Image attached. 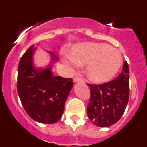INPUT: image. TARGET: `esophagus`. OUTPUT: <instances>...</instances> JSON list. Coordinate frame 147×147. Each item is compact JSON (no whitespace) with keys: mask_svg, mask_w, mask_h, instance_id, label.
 <instances>
[{"mask_svg":"<svg viewBox=\"0 0 147 147\" xmlns=\"http://www.w3.org/2000/svg\"><path fill=\"white\" fill-rule=\"evenodd\" d=\"M74 82L75 83L83 82V80H82V78H80V77H75L74 79Z\"/></svg>","mask_w":147,"mask_h":147,"instance_id":"obj_1","label":"esophagus"}]
</instances>
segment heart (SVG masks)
<instances>
[{
  "label": "heart",
  "mask_w": 147,
  "mask_h": 147,
  "mask_svg": "<svg viewBox=\"0 0 147 147\" xmlns=\"http://www.w3.org/2000/svg\"><path fill=\"white\" fill-rule=\"evenodd\" d=\"M70 66L86 64L85 74L90 81L104 83L114 77L120 69L122 56L119 50L107 44L83 42L71 48L63 59Z\"/></svg>",
  "instance_id": "b5f03b06"
}]
</instances>
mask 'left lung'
<instances>
[{
    "label": "left lung",
    "instance_id": "8db88e82",
    "mask_svg": "<svg viewBox=\"0 0 147 147\" xmlns=\"http://www.w3.org/2000/svg\"><path fill=\"white\" fill-rule=\"evenodd\" d=\"M129 66L125 61L115 80L99 85L88 84L90 99L87 110L93 124L108 127L121 119L129 101Z\"/></svg>",
    "mask_w": 147,
    "mask_h": 147
}]
</instances>
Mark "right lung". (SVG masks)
Instances as JSON below:
<instances>
[{
  "label": "right lung",
  "mask_w": 147,
  "mask_h": 147,
  "mask_svg": "<svg viewBox=\"0 0 147 147\" xmlns=\"http://www.w3.org/2000/svg\"><path fill=\"white\" fill-rule=\"evenodd\" d=\"M32 45L21 57L18 66V93L30 117L42 124H54L62 118L65 104L74 85L72 79L55 76L52 65L58 57H51L45 67H36L34 56L37 50Z\"/></svg>",
  "instance_id": "add662e5"
}]
</instances>
